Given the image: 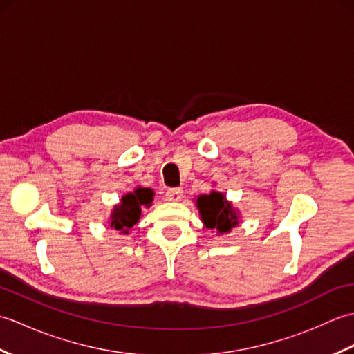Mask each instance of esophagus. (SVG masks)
<instances>
[{"instance_id":"obj_1","label":"esophagus","mask_w":354,"mask_h":354,"mask_svg":"<svg viewBox=\"0 0 354 354\" xmlns=\"http://www.w3.org/2000/svg\"><path fill=\"white\" fill-rule=\"evenodd\" d=\"M183 193L184 192L181 189H169L167 192H165V201H169V202L181 201Z\"/></svg>"}]
</instances>
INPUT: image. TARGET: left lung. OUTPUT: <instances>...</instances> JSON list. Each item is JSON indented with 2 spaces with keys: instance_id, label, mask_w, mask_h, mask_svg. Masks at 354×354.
I'll return each instance as SVG.
<instances>
[{
  "instance_id": "8db88e82",
  "label": "left lung",
  "mask_w": 354,
  "mask_h": 354,
  "mask_svg": "<svg viewBox=\"0 0 354 354\" xmlns=\"http://www.w3.org/2000/svg\"><path fill=\"white\" fill-rule=\"evenodd\" d=\"M194 201L204 228L216 231V234L221 236L228 234L239 225L240 212L223 193L212 190L208 194H199Z\"/></svg>"
}]
</instances>
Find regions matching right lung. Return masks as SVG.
<instances>
[{"label":"right lung","instance_id":"add662e5","mask_svg":"<svg viewBox=\"0 0 354 354\" xmlns=\"http://www.w3.org/2000/svg\"><path fill=\"white\" fill-rule=\"evenodd\" d=\"M153 196L155 192L152 189H146V187H137L133 192L124 193L118 204L112 208L108 225L120 234L127 236L133 225L140 222L141 209L152 205Z\"/></svg>","mask_w":354,"mask_h":354}]
</instances>
